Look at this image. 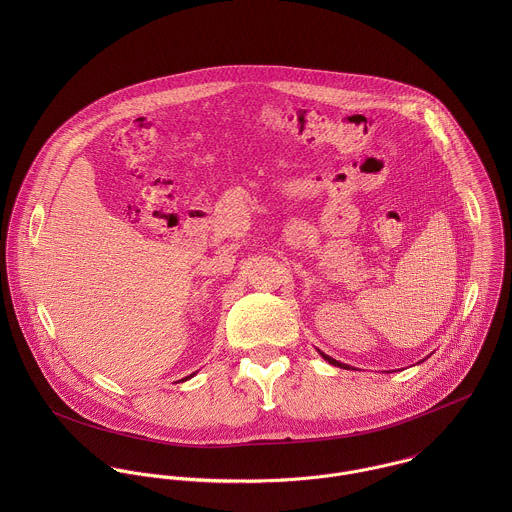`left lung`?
I'll return each mask as SVG.
<instances>
[{
  "mask_svg": "<svg viewBox=\"0 0 512 512\" xmlns=\"http://www.w3.org/2000/svg\"><path fill=\"white\" fill-rule=\"evenodd\" d=\"M323 355V359L327 361V363H331L333 366H341V368H349V365H343V363H339V361H335V359H331L329 355H325V353H321Z\"/></svg>",
  "mask_w": 512,
  "mask_h": 512,
  "instance_id": "left-lung-1",
  "label": "left lung"
}]
</instances>
